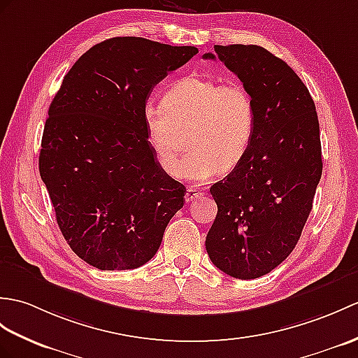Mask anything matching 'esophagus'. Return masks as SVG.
I'll use <instances>...</instances> for the list:
<instances>
[{
  "label": "esophagus",
  "mask_w": 358,
  "mask_h": 358,
  "mask_svg": "<svg viewBox=\"0 0 358 358\" xmlns=\"http://www.w3.org/2000/svg\"><path fill=\"white\" fill-rule=\"evenodd\" d=\"M203 195V190H199L198 187H195V186H189L187 187V190H186V201L187 203H190V201H194V199H196L198 196H201Z\"/></svg>",
  "instance_id": "obj_1"
}]
</instances>
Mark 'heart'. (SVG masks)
Here are the masks:
<instances>
[{
    "label": "heart",
    "instance_id": "b5f03b06",
    "mask_svg": "<svg viewBox=\"0 0 358 358\" xmlns=\"http://www.w3.org/2000/svg\"><path fill=\"white\" fill-rule=\"evenodd\" d=\"M148 141L168 176L182 172V132L189 129L185 176L209 181L244 160L256 127L253 99L238 82L187 76L163 96L162 105L146 103L141 113Z\"/></svg>",
    "mask_w": 358,
    "mask_h": 358
}]
</instances>
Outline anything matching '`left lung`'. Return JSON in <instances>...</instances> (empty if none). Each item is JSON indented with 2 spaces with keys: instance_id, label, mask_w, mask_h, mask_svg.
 <instances>
[{
  "instance_id": "1",
  "label": "left lung",
  "mask_w": 358,
  "mask_h": 358,
  "mask_svg": "<svg viewBox=\"0 0 358 358\" xmlns=\"http://www.w3.org/2000/svg\"><path fill=\"white\" fill-rule=\"evenodd\" d=\"M213 48L250 93L256 127L244 160L210 187L218 213L206 250L229 276L256 279L294 250L313 209L322 177L319 119L308 88L268 50L243 44Z\"/></svg>"
}]
</instances>
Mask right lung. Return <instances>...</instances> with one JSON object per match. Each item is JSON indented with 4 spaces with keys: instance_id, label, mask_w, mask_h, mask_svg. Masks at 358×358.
I'll return each instance as SVG.
<instances>
[{
    "instance_id": "add662e5",
    "label": "right lung",
    "mask_w": 358,
    "mask_h": 358,
    "mask_svg": "<svg viewBox=\"0 0 358 358\" xmlns=\"http://www.w3.org/2000/svg\"><path fill=\"white\" fill-rule=\"evenodd\" d=\"M198 53L136 36L82 55L48 108L39 173L71 250L99 270L141 267L185 204L148 141L143 106L154 87Z\"/></svg>"
}]
</instances>
